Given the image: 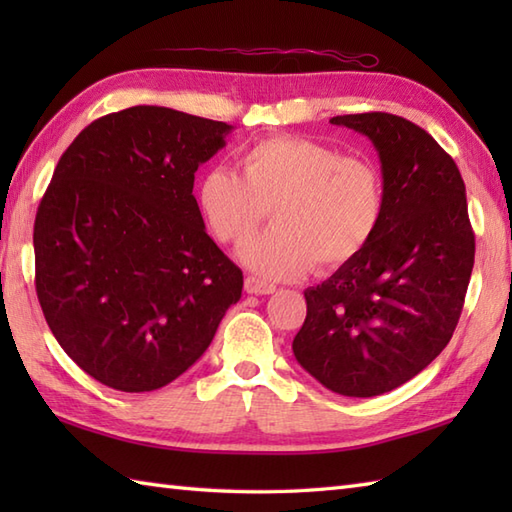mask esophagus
Returning <instances> with one entry per match:
<instances>
[{"label": "esophagus", "instance_id": "obj_1", "mask_svg": "<svg viewBox=\"0 0 512 512\" xmlns=\"http://www.w3.org/2000/svg\"><path fill=\"white\" fill-rule=\"evenodd\" d=\"M244 290L248 295H273L277 290L275 284H268L264 279H257V277H246L244 281Z\"/></svg>", "mask_w": 512, "mask_h": 512}]
</instances>
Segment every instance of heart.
<instances>
[{"label": "heart", "instance_id": "b5f03b06", "mask_svg": "<svg viewBox=\"0 0 512 512\" xmlns=\"http://www.w3.org/2000/svg\"><path fill=\"white\" fill-rule=\"evenodd\" d=\"M198 209L220 244L239 246L268 211L275 226L242 248V262L273 279L352 264L385 217V180L376 162L301 136H270L239 154V176L211 167L198 184Z\"/></svg>", "mask_w": 512, "mask_h": 512}]
</instances>
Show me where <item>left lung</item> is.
I'll return each instance as SVG.
<instances>
[{"mask_svg": "<svg viewBox=\"0 0 512 512\" xmlns=\"http://www.w3.org/2000/svg\"><path fill=\"white\" fill-rule=\"evenodd\" d=\"M330 123L372 140L387 206L365 253L303 292L308 314L292 352L334 394L372 398L405 385L451 341L475 235L460 169L422 127L385 112Z\"/></svg>", "mask_w": 512, "mask_h": 512, "instance_id": "obj_1", "label": "left lung"}]
</instances>
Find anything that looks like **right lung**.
I'll use <instances>...</instances> for the list:
<instances>
[{"mask_svg": "<svg viewBox=\"0 0 512 512\" xmlns=\"http://www.w3.org/2000/svg\"><path fill=\"white\" fill-rule=\"evenodd\" d=\"M231 125L136 105L65 149L35 217V286L54 339L99 383L169 385L211 345L244 277L204 231L195 171Z\"/></svg>", "mask_w": 512, "mask_h": 512, "instance_id": "add662e5", "label": "right lung"}]
</instances>
